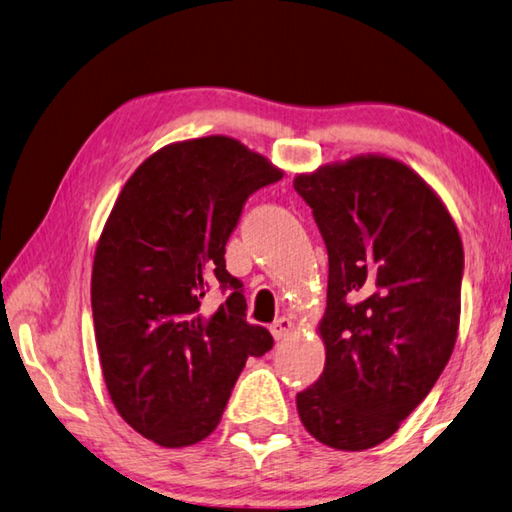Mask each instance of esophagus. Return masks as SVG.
<instances>
[{
	"label": "esophagus",
	"mask_w": 512,
	"mask_h": 512,
	"mask_svg": "<svg viewBox=\"0 0 512 512\" xmlns=\"http://www.w3.org/2000/svg\"><path fill=\"white\" fill-rule=\"evenodd\" d=\"M271 333H273L275 340H286L288 336H293V322L288 320V318L275 320V322L271 324Z\"/></svg>",
	"instance_id": "esophagus-1"
}]
</instances>
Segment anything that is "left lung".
I'll use <instances>...</instances> for the list:
<instances>
[{
  "label": "left lung",
  "mask_w": 512,
  "mask_h": 512,
  "mask_svg": "<svg viewBox=\"0 0 512 512\" xmlns=\"http://www.w3.org/2000/svg\"><path fill=\"white\" fill-rule=\"evenodd\" d=\"M293 188L329 255L327 362L297 414L320 443L360 452L389 439L448 365L463 244L430 185L387 156L324 165Z\"/></svg>",
  "instance_id": "left-lung-1"
}]
</instances>
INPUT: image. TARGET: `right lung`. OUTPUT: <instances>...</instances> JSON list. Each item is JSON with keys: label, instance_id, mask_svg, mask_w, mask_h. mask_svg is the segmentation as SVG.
I'll use <instances>...</instances> for the list:
<instances>
[{"label": "right lung", "instance_id": "1", "mask_svg": "<svg viewBox=\"0 0 512 512\" xmlns=\"http://www.w3.org/2000/svg\"><path fill=\"white\" fill-rule=\"evenodd\" d=\"M280 179L235 138L172 143L138 165L102 228L91 273L102 376L118 414L163 448L212 434L246 360L273 349L246 322L224 255L246 199ZM215 283L227 302L206 316Z\"/></svg>", "mask_w": 512, "mask_h": 512}]
</instances>
